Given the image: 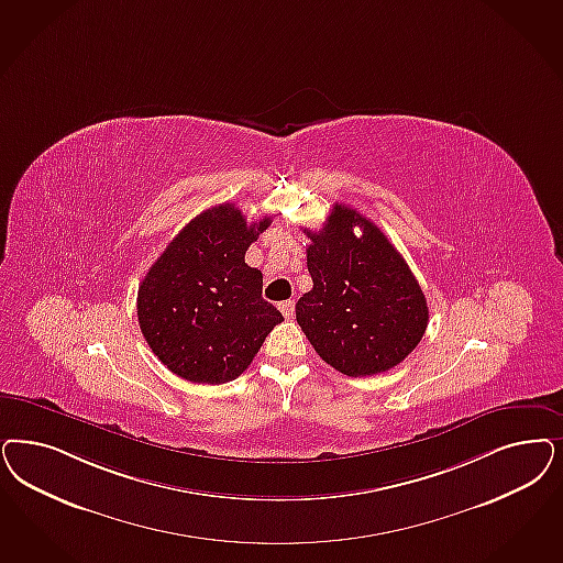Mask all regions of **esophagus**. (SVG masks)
<instances>
[{"label": "esophagus", "instance_id": "obj_1", "mask_svg": "<svg viewBox=\"0 0 563 563\" xmlns=\"http://www.w3.org/2000/svg\"><path fill=\"white\" fill-rule=\"evenodd\" d=\"M278 310L283 311V316H285V318H292V313H295V301L289 299V301L278 303Z\"/></svg>", "mask_w": 563, "mask_h": 563}]
</instances>
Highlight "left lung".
Returning <instances> with one entry per match:
<instances>
[{"label": "left lung", "mask_w": 563, "mask_h": 563, "mask_svg": "<svg viewBox=\"0 0 563 563\" xmlns=\"http://www.w3.org/2000/svg\"><path fill=\"white\" fill-rule=\"evenodd\" d=\"M306 234L313 287L295 313L316 353L347 376L401 364L428 324L427 297L401 253L376 224L341 203L322 231Z\"/></svg>", "instance_id": "1"}]
</instances>
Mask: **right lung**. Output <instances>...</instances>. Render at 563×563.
Instances as JSON below:
<instances>
[{
  "instance_id": "right-lung-1",
  "label": "right lung",
  "mask_w": 563,
  "mask_h": 563,
  "mask_svg": "<svg viewBox=\"0 0 563 563\" xmlns=\"http://www.w3.org/2000/svg\"><path fill=\"white\" fill-rule=\"evenodd\" d=\"M271 218L247 224L234 203L194 220L155 260L136 295L139 327L157 360L197 385L241 376L283 322L262 297V272L245 252Z\"/></svg>"
}]
</instances>
